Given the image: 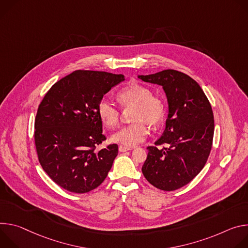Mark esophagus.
I'll list each match as a JSON object with an SVG mask.
<instances>
[{"label":"esophagus","mask_w":248,"mask_h":248,"mask_svg":"<svg viewBox=\"0 0 248 248\" xmlns=\"http://www.w3.org/2000/svg\"><path fill=\"white\" fill-rule=\"evenodd\" d=\"M130 150H132V148H128V147H124V146H119V152H121V153L127 152V151H130Z\"/></svg>","instance_id":"1"}]
</instances>
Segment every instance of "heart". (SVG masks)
<instances>
[{"instance_id": "1", "label": "heart", "mask_w": 248, "mask_h": 248, "mask_svg": "<svg viewBox=\"0 0 248 248\" xmlns=\"http://www.w3.org/2000/svg\"><path fill=\"white\" fill-rule=\"evenodd\" d=\"M123 109L133 107L131 120L134 122L114 133L113 142L126 147H135L143 143L149 135L148 126L158 127L166 118L167 104L164 99L142 85H131L117 93ZM97 115L107 128H114L120 120V110L112 102L101 99L97 104Z\"/></svg>"}]
</instances>
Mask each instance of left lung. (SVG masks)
<instances>
[{
    "mask_svg": "<svg viewBox=\"0 0 248 248\" xmlns=\"http://www.w3.org/2000/svg\"><path fill=\"white\" fill-rule=\"evenodd\" d=\"M147 82L162 86L170 111L166 130L149 146L142 171L155 187L173 191L193 179L204 168L214 137V114L198 82L176 70L139 76ZM167 147L157 148L158 145Z\"/></svg>",
    "mask_w": 248,
    "mask_h": 248,
    "instance_id": "1",
    "label": "left lung"
}]
</instances>
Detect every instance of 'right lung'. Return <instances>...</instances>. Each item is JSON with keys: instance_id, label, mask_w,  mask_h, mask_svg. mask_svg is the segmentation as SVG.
<instances>
[{"instance_id": "1", "label": "right lung", "mask_w": 248, "mask_h": 248, "mask_svg": "<svg viewBox=\"0 0 248 248\" xmlns=\"http://www.w3.org/2000/svg\"><path fill=\"white\" fill-rule=\"evenodd\" d=\"M123 75L78 70L62 78L44 95L34 122L39 162L48 176L73 193H87L106 178L118 154L106 140L97 104Z\"/></svg>"}]
</instances>
